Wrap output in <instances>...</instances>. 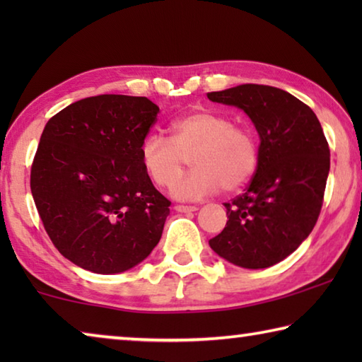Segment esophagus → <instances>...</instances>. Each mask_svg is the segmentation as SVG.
Segmentation results:
<instances>
[{"instance_id":"1","label":"esophagus","mask_w":362,"mask_h":362,"mask_svg":"<svg viewBox=\"0 0 362 362\" xmlns=\"http://www.w3.org/2000/svg\"><path fill=\"white\" fill-rule=\"evenodd\" d=\"M175 211H179V212H194V211H198V207H196V206L177 204V206H175Z\"/></svg>"}]
</instances>
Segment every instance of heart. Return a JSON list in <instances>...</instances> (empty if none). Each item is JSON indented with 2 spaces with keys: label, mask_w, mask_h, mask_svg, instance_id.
<instances>
[{
  "label": "heart",
  "mask_w": 362,
  "mask_h": 362,
  "mask_svg": "<svg viewBox=\"0 0 362 362\" xmlns=\"http://www.w3.org/2000/svg\"><path fill=\"white\" fill-rule=\"evenodd\" d=\"M189 157L194 173L180 180ZM140 163L156 187L174 185L175 198L199 199L220 188L231 193L247 185L259 166V144L252 131L235 126L230 116L201 108L177 118L170 124V139L146 137Z\"/></svg>",
  "instance_id": "1"
}]
</instances>
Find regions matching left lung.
Returning <instances> with one entry per match:
<instances>
[{
  "mask_svg": "<svg viewBox=\"0 0 362 362\" xmlns=\"http://www.w3.org/2000/svg\"><path fill=\"white\" fill-rule=\"evenodd\" d=\"M207 97L244 110L260 136L252 180L223 203L228 220L209 246L238 267L268 268L315 228L330 168L329 144L313 110L283 89L241 84Z\"/></svg>",
  "mask_w": 362,
  "mask_h": 362,
  "instance_id": "obj_1",
  "label": "left lung"
}]
</instances>
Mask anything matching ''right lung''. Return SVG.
Returning a JSON list of instances; mask_svg holds the SVG:
<instances>
[{"label": "right lung", "mask_w": 362, "mask_h": 362, "mask_svg": "<svg viewBox=\"0 0 362 362\" xmlns=\"http://www.w3.org/2000/svg\"><path fill=\"white\" fill-rule=\"evenodd\" d=\"M158 113L146 97L102 94L47 121L30 188L47 236L75 265L100 274L126 272L161 240L170 201L140 163Z\"/></svg>", "instance_id": "1"}]
</instances>
